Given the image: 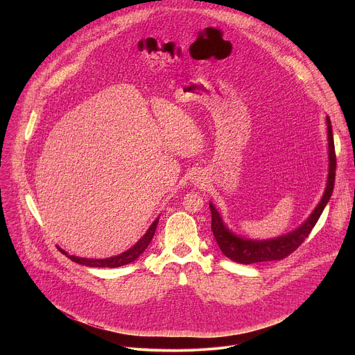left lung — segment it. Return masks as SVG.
Listing matches in <instances>:
<instances>
[{
	"label": "left lung",
	"instance_id": "1",
	"mask_svg": "<svg viewBox=\"0 0 355 355\" xmlns=\"http://www.w3.org/2000/svg\"><path fill=\"white\" fill-rule=\"evenodd\" d=\"M327 132H329V162H330L327 187L318 208L313 211L311 218L297 230L289 234H285L282 237L266 240V241L243 240L226 229L218 211L214 208L212 204H209L211 214H212V232L219 248L227 259L240 264H254V263L274 261V260L279 261L286 259L289 254H292V252L311 234L312 229L318 223L326 204L333 193L334 180H336V150H334L333 130H331L329 116H327Z\"/></svg>",
	"mask_w": 355,
	"mask_h": 355
}]
</instances>
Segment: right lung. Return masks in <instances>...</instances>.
<instances>
[{
    "instance_id": "right-lung-1",
    "label": "right lung",
    "mask_w": 355,
    "mask_h": 355,
    "mask_svg": "<svg viewBox=\"0 0 355 355\" xmlns=\"http://www.w3.org/2000/svg\"><path fill=\"white\" fill-rule=\"evenodd\" d=\"M157 223H159V219H156L153 222V225L150 226V229L147 230V233L132 247L129 248L128 251H125L123 254H119L116 257H111V259H104V260H88V259H80V257H74V256H69L66 251H63L62 248H59L63 254H66L71 261L77 263V264H81V266H87V267H108V268H115V267H122V266H126L129 263H133L141 252L147 248V245L150 244L151 239H153L155 236V232H156V227H157Z\"/></svg>"
}]
</instances>
